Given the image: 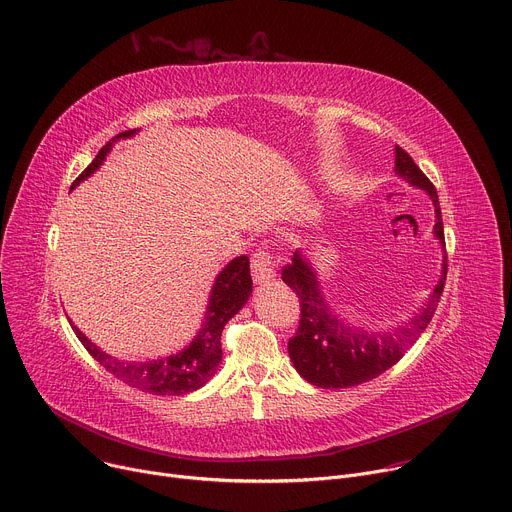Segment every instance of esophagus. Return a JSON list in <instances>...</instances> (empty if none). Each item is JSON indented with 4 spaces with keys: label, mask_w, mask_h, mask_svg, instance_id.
I'll list each match as a JSON object with an SVG mask.
<instances>
[{
    "label": "esophagus",
    "mask_w": 512,
    "mask_h": 512,
    "mask_svg": "<svg viewBox=\"0 0 512 512\" xmlns=\"http://www.w3.org/2000/svg\"><path fill=\"white\" fill-rule=\"evenodd\" d=\"M274 276H276V264L270 252L266 248L256 252L252 258V278L256 285H266V282L274 280Z\"/></svg>",
    "instance_id": "obj_1"
}]
</instances>
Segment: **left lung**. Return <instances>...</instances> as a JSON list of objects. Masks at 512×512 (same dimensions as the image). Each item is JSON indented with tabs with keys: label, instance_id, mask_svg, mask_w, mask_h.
Masks as SVG:
<instances>
[{
	"label": "left lung",
	"instance_id": "1",
	"mask_svg": "<svg viewBox=\"0 0 512 512\" xmlns=\"http://www.w3.org/2000/svg\"><path fill=\"white\" fill-rule=\"evenodd\" d=\"M394 175L411 187L425 191L433 203V236L443 250L439 280L419 313L407 321L390 325L386 331L364 329L335 313L331 301L323 293L319 274L307 256V250L297 248L293 262L282 270V280L301 299V325L289 342V356L295 370L313 386L350 388L380 376L417 342L437 309L447 272L439 197L435 187L421 173V168L399 146H394Z\"/></svg>",
	"mask_w": 512,
	"mask_h": 512
}]
</instances>
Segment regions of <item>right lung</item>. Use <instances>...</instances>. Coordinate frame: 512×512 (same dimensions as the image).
<instances>
[{
	"label": "right lung",
	"mask_w": 512,
	"mask_h": 512,
	"mask_svg": "<svg viewBox=\"0 0 512 512\" xmlns=\"http://www.w3.org/2000/svg\"><path fill=\"white\" fill-rule=\"evenodd\" d=\"M138 130H128L111 138L95 156V160L77 177L71 185V191L77 189L83 181H87L95 170L103 164L111 148L120 140H128L136 136ZM252 295V276H250V260L248 256H238L227 262L213 280L209 291L207 309L201 321L199 331L193 335L191 342L179 350L177 354H168L156 360H122L103 352L97 344L73 325L79 342L85 350L116 378L124 380L128 386L138 388L142 392L160 394V396H181L203 388L219 370L223 352H221V331L225 323L230 321L240 309L248 303Z\"/></svg>",
	"instance_id": "1"
}]
</instances>
